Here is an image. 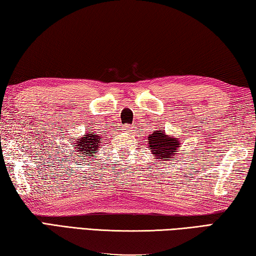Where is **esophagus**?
I'll return each instance as SVG.
<instances>
[{
  "label": "esophagus",
  "mask_w": 256,
  "mask_h": 256,
  "mask_svg": "<svg viewBox=\"0 0 256 256\" xmlns=\"http://www.w3.org/2000/svg\"><path fill=\"white\" fill-rule=\"evenodd\" d=\"M135 128H136L135 126H132V124H126L124 126V130H127V132H132Z\"/></svg>",
  "instance_id": "1"
}]
</instances>
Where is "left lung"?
<instances>
[{"mask_svg": "<svg viewBox=\"0 0 256 256\" xmlns=\"http://www.w3.org/2000/svg\"><path fill=\"white\" fill-rule=\"evenodd\" d=\"M148 140L150 150L158 160L163 158H172L174 153L180 147V142L178 138L168 137L164 132L160 130H155V132L148 137Z\"/></svg>", "mask_w": 256, "mask_h": 256, "instance_id": "obj_1", "label": "left lung"}]
</instances>
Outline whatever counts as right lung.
<instances>
[{
	"label": "right lung",
	"mask_w": 256,
	"mask_h": 256,
	"mask_svg": "<svg viewBox=\"0 0 256 256\" xmlns=\"http://www.w3.org/2000/svg\"><path fill=\"white\" fill-rule=\"evenodd\" d=\"M101 140V137L94 135L93 132H88V135H84L80 140L76 138V142H74L75 150L78 152V154H82L78 155V158H91L93 153L98 152V147L100 146ZM76 144L78 145L76 146Z\"/></svg>",
	"instance_id": "obj_1"
}]
</instances>
